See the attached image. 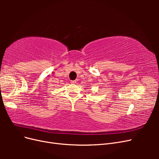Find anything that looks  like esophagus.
I'll list each match as a JSON object with an SVG mask.
<instances>
[{
    "label": "esophagus",
    "instance_id": "34e87169",
    "mask_svg": "<svg viewBox=\"0 0 159 159\" xmlns=\"http://www.w3.org/2000/svg\"><path fill=\"white\" fill-rule=\"evenodd\" d=\"M76 82H77V81H76L75 80H74V81H71V84H76Z\"/></svg>",
    "mask_w": 159,
    "mask_h": 159
}]
</instances>
